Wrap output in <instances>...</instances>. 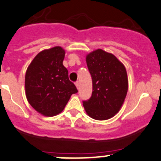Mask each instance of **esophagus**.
<instances>
[{
	"mask_svg": "<svg viewBox=\"0 0 161 161\" xmlns=\"http://www.w3.org/2000/svg\"><path fill=\"white\" fill-rule=\"evenodd\" d=\"M75 84V86H76L77 89H79V81H76Z\"/></svg>",
	"mask_w": 161,
	"mask_h": 161,
	"instance_id": "esophagus-1",
	"label": "esophagus"
}]
</instances>
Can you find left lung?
<instances>
[{"instance_id": "left-lung-1", "label": "left lung", "mask_w": 161, "mask_h": 161, "mask_svg": "<svg viewBox=\"0 0 161 161\" xmlns=\"http://www.w3.org/2000/svg\"><path fill=\"white\" fill-rule=\"evenodd\" d=\"M92 79V93L83 101L86 113L95 120L112 118L121 108L128 88L125 67L114 55L97 49L86 56Z\"/></svg>"}]
</instances>
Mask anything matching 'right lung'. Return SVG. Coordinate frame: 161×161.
<instances>
[{
	"label": "right lung",
	"instance_id": "right-lung-1",
	"mask_svg": "<svg viewBox=\"0 0 161 161\" xmlns=\"http://www.w3.org/2000/svg\"><path fill=\"white\" fill-rule=\"evenodd\" d=\"M65 50L60 47L39 53L26 69V95L28 102L45 116H54L64 109L72 94L78 92L63 66Z\"/></svg>",
	"mask_w": 161,
	"mask_h": 161
}]
</instances>
